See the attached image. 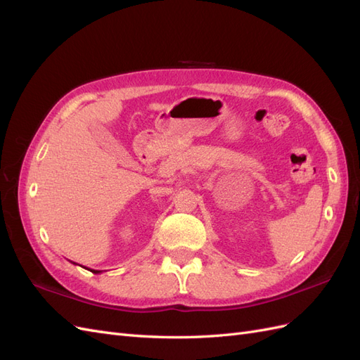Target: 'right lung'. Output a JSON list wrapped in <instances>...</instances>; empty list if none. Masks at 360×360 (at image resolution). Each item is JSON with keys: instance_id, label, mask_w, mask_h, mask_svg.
Returning a JSON list of instances; mask_svg holds the SVG:
<instances>
[{"instance_id": "add662e5", "label": "right lung", "mask_w": 360, "mask_h": 360, "mask_svg": "<svg viewBox=\"0 0 360 360\" xmlns=\"http://www.w3.org/2000/svg\"><path fill=\"white\" fill-rule=\"evenodd\" d=\"M73 264H76V263H73ZM85 269H86V267H85ZM86 270L93 271V274H101V270H94V269H86Z\"/></svg>"}]
</instances>
